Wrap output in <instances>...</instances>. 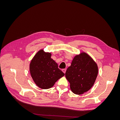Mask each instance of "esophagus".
<instances>
[{"label":"esophagus","mask_w":120,"mask_h":120,"mask_svg":"<svg viewBox=\"0 0 120 120\" xmlns=\"http://www.w3.org/2000/svg\"><path fill=\"white\" fill-rule=\"evenodd\" d=\"M62 71H63V72H64V74H65V73H66V69H63V70H62Z\"/></svg>","instance_id":"1"}]
</instances>
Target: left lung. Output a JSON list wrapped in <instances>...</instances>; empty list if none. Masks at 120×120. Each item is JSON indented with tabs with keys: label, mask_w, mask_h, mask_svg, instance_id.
Listing matches in <instances>:
<instances>
[{
	"label": "left lung",
	"mask_w": 120,
	"mask_h": 120,
	"mask_svg": "<svg viewBox=\"0 0 120 120\" xmlns=\"http://www.w3.org/2000/svg\"><path fill=\"white\" fill-rule=\"evenodd\" d=\"M98 74V67L92 57L85 52L77 54L65 76L70 83V89L76 95L88 92L94 85Z\"/></svg>",
	"instance_id": "left-lung-1"
}]
</instances>
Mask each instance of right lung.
<instances>
[{
	"label": "right lung",
	"mask_w": 120,
	"mask_h": 120,
	"mask_svg": "<svg viewBox=\"0 0 120 120\" xmlns=\"http://www.w3.org/2000/svg\"><path fill=\"white\" fill-rule=\"evenodd\" d=\"M51 52L40 49L32 58L30 64V71L34 82L39 88L49 89L64 75L58 68V64L51 58Z\"/></svg>",
	"instance_id": "obj_1"
}]
</instances>
